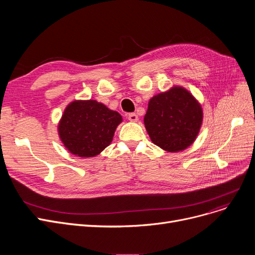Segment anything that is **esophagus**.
<instances>
[{
    "instance_id": "34e87169",
    "label": "esophagus",
    "mask_w": 255,
    "mask_h": 255,
    "mask_svg": "<svg viewBox=\"0 0 255 255\" xmlns=\"http://www.w3.org/2000/svg\"><path fill=\"white\" fill-rule=\"evenodd\" d=\"M128 120L131 121V122H137L138 117L136 114H129L128 115Z\"/></svg>"
}]
</instances>
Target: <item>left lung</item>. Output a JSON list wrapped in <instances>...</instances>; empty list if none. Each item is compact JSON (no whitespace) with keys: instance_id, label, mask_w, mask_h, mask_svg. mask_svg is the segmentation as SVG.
Wrapping results in <instances>:
<instances>
[{"instance_id":"left-lung-1","label":"left lung","mask_w":255,"mask_h":255,"mask_svg":"<svg viewBox=\"0 0 255 255\" xmlns=\"http://www.w3.org/2000/svg\"><path fill=\"white\" fill-rule=\"evenodd\" d=\"M151 140L167 152H179L195 140L203 110L186 89L173 87L150 99L143 119Z\"/></svg>"}]
</instances>
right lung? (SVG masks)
<instances>
[{"label": "right lung", "instance_id": "right-lung-1", "mask_svg": "<svg viewBox=\"0 0 255 255\" xmlns=\"http://www.w3.org/2000/svg\"><path fill=\"white\" fill-rule=\"evenodd\" d=\"M121 122L122 116L96 100H75L62 116L59 135L70 153L94 157L111 144Z\"/></svg>", "mask_w": 255, "mask_h": 255}]
</instances>
